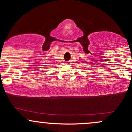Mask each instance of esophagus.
<instances>
[{
    "instance_id": "34e87169",
    "label": "esophagus",
    "mask_w": 132,
    "mask_h": 132,
    "mask_svg": "<svg viewBox=\"0 0 132 132\" xmlns=\"http://www.w3.org/2000/svg\"><path fill=\"white\" fill-rule=\"evenodd\" d=\"M66 64H71V61H67V62H66Z\"/></svg>"
}]
</instances>
